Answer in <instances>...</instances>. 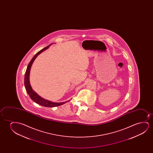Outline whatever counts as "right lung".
Returning <instances> with one entry per match:
<instances>
[{
	"label": "right lung",
	"instance_id": "right-lung-1",
	"mask_svg": "<svg viewBox=\"0 0 153 153\" xmlns=\"http://www.w3.org/2000/svg\"><path fill=\"white\" fill-rule=\"evenodd\" d=\"M52 44H50L48 46H47L45 48H43L41 50H40L39 52H38L33 57L31 61L30 62L29 64L27 65V68L25 71V89L27 92V94H29L30 98L34 102L38 103L39 105H41L42 106L46 107H54L61 105L65 104V103L67 102L69 100L67 101L66 102H52L51 101L45 99L43 98L42 97L40 96L39 94L36 93L33 89L32 88L30 83V69L34 61L36 59V58L41 53L44 52V51L46 50L48 48L51 46Z\"/></svg>",
	"mask_w": 153,
	"mask_h": 153
}]
</instances>
